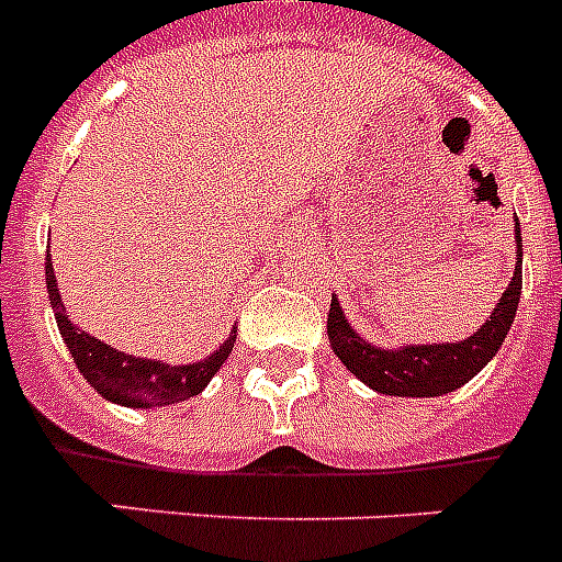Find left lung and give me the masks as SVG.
<instances>
[{"label":"left lung","mask_w":562,"mask_h":562,"mask_svg":"<svg viewBox=\"0 0 562 562\" xmlns=\"http://www.w3.org/2000/svg\"><path fill=\"white\" fill-rule=\"evenodd\" d=\"M522 236L517 227V268L505 294L499 296L491 321L473 331L468 340L436 346H404V349H378L355 335L346 323L337 300L328 308V340L344 367L372 390L384 395H407V398H432L464 386L499 352L505 344L514 314H517L519 291H522Z\"/></svg>","instance_id":"obj_1"}]
</instances>
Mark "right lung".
Returning a JSON list of instances; mask_svg holds the SVG:
<instances>
[{
  "label": "right lung",
  "mask_w": 562,
  "mask_h": 562,
  "mask_svg": "<svg viewBox=\"0 0 562 562\" xmlns=\"http://www.w3.org/2000/svg\"><path fill=\"white\" fill-rule=\"evenodd\" d=\"M45 285H48V300H52L59 335L66 340L77 369L103 398L123 404V407H167V404L193 398L210 384V378L216 375L218 367L234 349L236 331H231V337L210 358L187 363V367H167L161 360L132 358V355H123L106 346L98 337L86 335L83 328H77L68 321L66 305L59 300L52 257L45 259Z\"/></svg>",
  "instance_id": "right-lung-1"
}]
</instances>
